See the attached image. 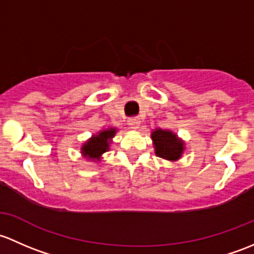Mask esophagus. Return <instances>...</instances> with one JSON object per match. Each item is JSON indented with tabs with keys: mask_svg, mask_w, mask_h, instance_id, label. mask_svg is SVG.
<instances>
[{
	"mask_svg": "<svg viewBox=\"0 0 254 254\" xmlns=\"http://www.w3.org/2000/svg\"><path fill=\"white\" fill-rule=\"evenodd\" d=\"M128 125H129V127L133 128V129H137V128H139L140 126V120L138 119V117H133V119L128 120Z\"/></svg>",
	"mask_w": 254,
	"mask_h": 254,
	"instance_id": "esophagus-1",
	"label": "esophagus"
}]
</instances>
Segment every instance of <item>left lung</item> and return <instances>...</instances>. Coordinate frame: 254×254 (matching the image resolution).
<instances>
[{
  "label": "left lung",
  "mask_w": 254,
  "mask_h": 254,
  "mask_svg": "<svg viewBox=\"0 0 254 254\" xmlns=\"http://www.w3.org/2000/svg\"><path fill=\"white\" fill-rule=\"evenodd\" d=\"M155 154L165 160L176 161L181 158L185 150V143L171 130L156 128L151 133Z\"/></svg>",
  "instance_id": "1"
}]
</instances>
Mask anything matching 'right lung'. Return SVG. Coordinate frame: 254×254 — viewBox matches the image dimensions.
Instances as JSON below:
<instances>
[{
	"label": "right lung",
	"mask_w": 254,
	"mask_h": 254,
	"mask_svg": "<svg viewBox=\"0 0 254 254\" xmlns=\"http://www.w3.org/2000/svg\"><path fill=\"white\" fill-rule=\"evenodd\" d=\"M116 134V128L101 130L98 134H94L82 146V154L91 160H100L101 155L109 150L111 139Z\"/></svg>",
	"instance_id": "right-lung-1"
}]
</instances>
